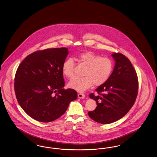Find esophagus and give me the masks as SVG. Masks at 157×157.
<instances>
[{"label": "esophagus", "instance_id": "1", "mask_svg": "<svg viewBox=\"0 0 157 157\" xmlns=\"http://www.w3.org/2000/svg\"><path fill=\"white\" fill-rule=\"evenodd\" d=\"M78 98H80V99H83V98H85V95L84 94H81V93H79V94H78Z\"/></svg>", "mask_w": 157, "mask_h": 157}]
</instances>
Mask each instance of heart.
<instances>
[{
    "label": "heart",
    "instance_id": "heart-1",
    "mask_svg": "<svg viewBox=\"0 0 157 157\" xmlns=\"http://www.w3.org/2000/svg\"><path fill=\"white\" fill-rule=\"evenodd\" d=\"M76 59L80 63L86 66L83 77H75L68 83L69 88L78 92H83L92 85L95 86L103 85L107 81L113 69V63L107 57H101L92 52L78 54ZM75 62L71 58L65 59L62 65L63 74L72 78L75 74Z\"/></svg>",
    "mask_w": 157,
    "mask_h": 157
}]
</instances>
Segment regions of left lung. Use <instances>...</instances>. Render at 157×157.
<instances>
[{"mask_svg":"<svg viewBox=\"0 0 157 157\" xmlns=\"http://www.w3.org/2000/svg\"><path fill=\"white\" fill-rule=\"evenodd\" d=\"M112 56L116 61L113 72L105 83L96 89L98 94H89L97 107L88 115L101 124L112 123L124 117L138 94L137 75L130 61L119 52H114Z\"/></svg>","mask_w":157,"mask_h":157,"instance_id":"left-lung-1","label":"left lung"}]
</instances>
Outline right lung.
I'll list each match as a JSON object with an SVG mask.
<instances>
[{
  "instance_id": "right-lung-1",
  "label": "right lung",
  "mask_w": 157,
  "mask_h": 157,
  "mask_svg": "<svg viewBox=\"0 0 157 157\" xmlns=\"http://www.w3.org/2000/svg\"><path fill=\"white\" fill-rule=\"evenodd\" d=\"M68 54L67 48L37 51L19 65L15 94L20 106L33 119L44 123L57 119L78 98L75 90L63 88L62 65Z\"/></svg>"
}]
</instances>
